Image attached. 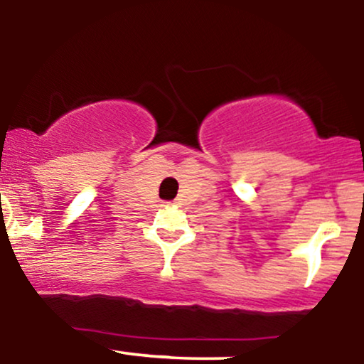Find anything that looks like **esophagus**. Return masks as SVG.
I'll return each instance as SVG.
<instances>
[{
	"mask_svg": "<svg viewBox=\"0 0 364 364\" xmlns=\"http://www.w3.org/2000/svg\"><path fill=\"white\" fill-rule=\"evenodd\" d=\"M166 203H168V205H171V202H166Z\"/></svg>",
	"mask_w": 364,
	"mask_h": 364,
	"instance_id": "1",
	"label": "esophagus"
}]
</instances>
